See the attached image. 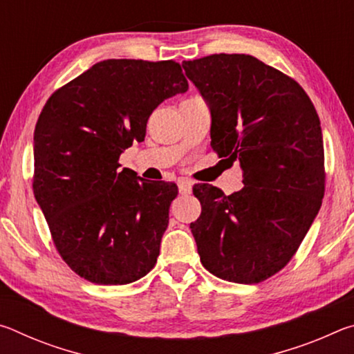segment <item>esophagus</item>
I'll return each instance as SVG.
<instances>
[{
    "mask_svg": "<svg viewBox=\"0 0 354 354\" xmlns=\"http://www.w3.org/2000/svg\"><path fill=\"white\" fill-rule=\"evenodd\" d=\"M178 189L181 195H189L192 192V183L189 181V179H181V181L178 183Z\"/></svg>",
    "mask_w": 354,
    "mask_h": 354,
    "instance_id": "obj_1",
    "label": "esophagus"
}]
</instances>
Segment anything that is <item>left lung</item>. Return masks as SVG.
Instances as JSON below:
<instances>
[{
    "instance_id": "left-lung-1",
    "label": "left lung",
    "mask_w": 354,
    "mask_h": 354,
    "mask_svg": "<svg viewBox=\"0 0 354 354\" xmlns=\"http://www.w3.org/2000/svg\"><path fill=\"white\" fill-rule=\"evenodd\" d=\"M211 107V145L239 159L243 189L196 184L201 215L190 223L201 263L221 279L254 284L278 273L309 231L325 195L320 120L306 92L248 55L184 61Z\"/></svg>"
}]
</instances>
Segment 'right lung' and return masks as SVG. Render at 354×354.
Returning <instances> with one entry per match:
<instances>
[{"label":"right lung","instance_id":"1","mask_svg":"<svg viewBox=\"0 0 354 354\" xmlns=\"http://www.w3.org/2000/svg\"><path fill=\"white\" fill-rule=\"evenodd\" d=\"M175 61L107 59L48 98L34 131V195L68 267L95 284L140 279L159 256L176 184L118 159L164 100L187 92Z\"/></svg>","mask_w":354,"mask_h":354}]
</instances>
